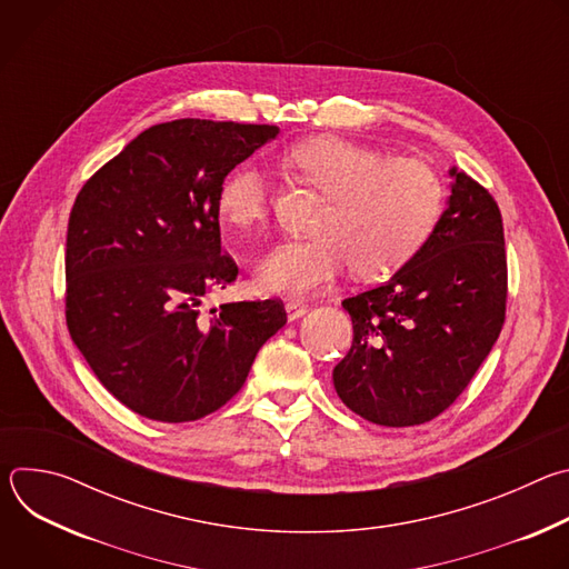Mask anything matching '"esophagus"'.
<instances>
[{"mask_svg":"<svg viewBox=\"0 0 569 569\" xmlns=\"http://www.w3.org/2000/svg\"><path fill=\"white\" fill-rule=\"evenodd\" d=\"M308 312V306L301 303V301H288L286 303V315H288V321H295L299 317H303Z\"/></svg>","mask_w":569,"mask_h":569,"instance_id":"obj_1","label":"esophagus"}]
</instances>
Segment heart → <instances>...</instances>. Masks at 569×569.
I'll return each instance as SVG.
<instances>
[{
    "label": "heart",
    "mask_w": 569,
    "mask_h": 569,
    "mask_svg": "<svg viewBox=\"0 0 569 569\" xmlns=\"http://www.w3.org/2000/svg\"><path fill=\"white\" fill-rule=\"evenodd\" d=\"M290 164L329 196L312 238H290L259 263L254 286L263 295L303 297L331 286L349 266L360 279H378L408 263L432 233L443 187L419 159L315 137L290 150ZM220 218L238 229L261 227L270 213V182L261 167L240 164L220 184Z\"/></svg>",
    "instance_id": "b5f03b06"
}]
</instances>
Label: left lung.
Returning <instances> with one entry per match:
<instances>
[{
  "mask_svg": "<svg viewBox=\"0 0 569 569\" xmlns=\"http://www.w3.org/2000/svg\"><path fill=\"white\" fill-rule=\"evenodd\" d=\"M448 207L389 281L342 301L353 345L333 369L338 396L387 428L432 421L491 353L507 310L505 229L493 196L450 169Z\"/></svg>",
  "mask_w": 569,
  "mask_h": 569,
  "instance_id": "1",
  "label": "left lung"
}]
</instances>
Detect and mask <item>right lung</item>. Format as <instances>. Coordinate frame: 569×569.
Instances as JSON below:
<instances>
[{
    "instance_id": "add662e5",
    "label": "right lung",
    "mask_w": 569,
    "mask_h": 569,
    "mask_svg": "<svg viewBox=\"0 0 569 569\" xmlns=\"http://www.w3.org/2000/svg\"><path fill=\"white\" fill-rule=\"evenodd\" d=\"M277 134L233 121L159 123L76 196L67 329L101 385L146 419L184 423L220 410L286 323L277 299L200 310L238 274L220 252V184Z\"/></svg>"
}]
</instances>
